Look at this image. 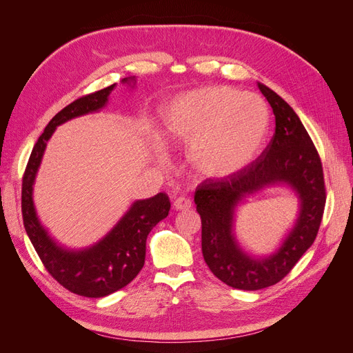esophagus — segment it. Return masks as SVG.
I'll use <instances>...</instances> for the list:
<instances>
[{"mask_svg": "<svg viewBox=\"0 0 353 353\" xmlns=\"http://www.w3.org/2000/svg\"><path fill=\"white\" fill-rule=\"evenodd\" d=\"M174 208L176 210H188L191 208V200L187 197H178L174 201Z\"/></svg>", "mask_w": 353, "mask_h": 353, "instance_id": "esophagus-1", "label": "esophagus"}]
</instances>
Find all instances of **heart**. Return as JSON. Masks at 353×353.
<instances>
[{
    "label": "heart",
    "mask_w": 353,
    "mask_h": 353,
    "mask_svg": "<svg viewBox=\"0 0 353 353\" xmlns=\"http://www.w3.org/2000/svg\"><path fill=\"white\" fill-rule=\"evenodd\" d=\"M163 125L170 140L191 145V165L201 176L225 178L259 156L271 113L259 95L213 85L178 95Z\"/></svg>",
    "instance_id": "heart-1"
}]
</instances>
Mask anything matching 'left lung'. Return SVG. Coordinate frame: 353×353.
<instances>
[{"label":"left lung","mask_w":353,"mask_h":353,"mask_svg":"<svg viewBox=\"0 0 353 353\" xmlns=\"http://www.w3.org/2000/svg\"><path fill=\"white\" fill-rule=\"evenodd\" d=\"M261 92L275 116V134L262 154L239 172L208 178L197 187L194 203L201 218V252L213 275L239 290H261L280 283L311 248L325 208L323 163L294 110L263 83ZM284 182L301 199V213L282 248L268 259L244 254L232 234L233 209L245 195Z\"/></svg>","instance_id":"obj_1"}]
</instances>
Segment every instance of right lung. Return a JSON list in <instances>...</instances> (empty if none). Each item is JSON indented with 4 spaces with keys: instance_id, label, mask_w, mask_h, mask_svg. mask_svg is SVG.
Instances as JSON below:
<instances>
[{
    "instance_id": "1",
    "label": "right lung",
    "mask_w": 353,
    "mask_h": 353,
    "mask_svg": "<svg viewBox=\"0 0 353 353\" xmlns=\"http://www.w3.org/2000/svg\"><path fill=\"white\" fill-rule=\"evenodd\" d=\"M128 81L135 79H123V82ZM113 88L114 83L82 95L52 117L34 145L22 181V216L32 245L52 279L66 290L85 297H104L121 290L135 279L144 266L148 232L168 216L170 209L169 197L165 193L138 200L101 241L79 252L57 245L37 218L32 185L50 137L59 125L104 108Z\"/></svg>"
}]
</instances>
